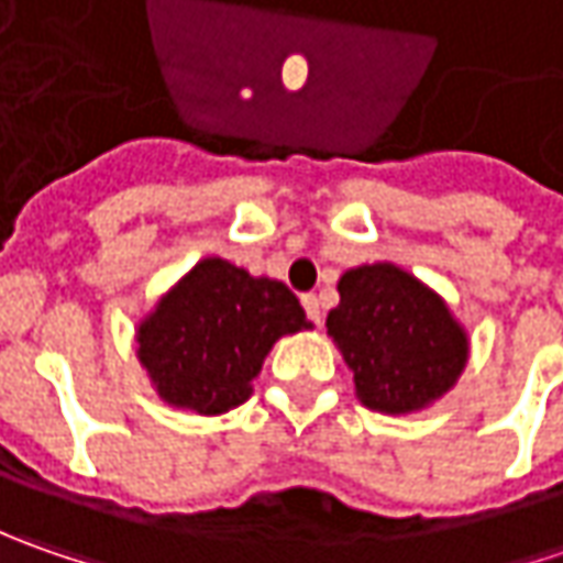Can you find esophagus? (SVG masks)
Returning a JSON list of instances; mask_svg holds the SVG:
<instances>
[{
    "label": "esophagus",
    "mask_w": 563,
    "mask_h": 563,
    "mask_svg": "<svg viewBox=\"0 0 563 563\" xmlns=\"http://www.w3.org/2000/svg\"><path fill=\"white\" fill-rule=\"evenodd\" d=\"M300 303H303V310H307V316H310L313 322H322V307H319V297H316V294H303Z\"/></svg>",
    "instance_id": "esophagus-1"
}]
</instances>
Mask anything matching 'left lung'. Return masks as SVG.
I'll list each match as a JSON object with an SVG mask.
<instances>
[{"mask_svg":"<svg viewBox=\"0 0 563 563\" xmlns=\"http://www.w3.org/2000/svg\"><path fill=\"white\" fill-rule=\"evenodd\" d=\"M338 294L341 303L325 329L369 410L410 413L457 382L466 363L464 329L413 275L391 263L360 266L341 275Z\"/></svg>","mask_w":563,"mask_h":563,"instance_id":"left-lung-1","label":"left lung"}]
</instances>
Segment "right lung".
Returning a JSON list of instances; mask_svg holds the SVG:
<instances>
[{
  "label": "right lung",
  "mask_w": 563,
  "mask_h": 563,
  "mask_svg": "<svg viewBox=\"0 0 563 563\" xmlns=\"http://www.w3.org/2000/svg\"><path fill=\"white\" fill-rule=\"evenodd\" d=\"M307 325L300 300L282 282L212 256L143 319L137 344L163 400L209 417L244 404L272 344Z\"/></svg>",
  "instance_id": "right-lung-1"
}]
</instances>
